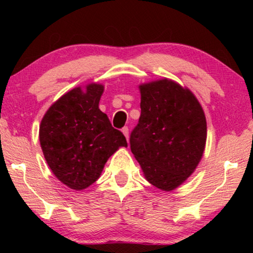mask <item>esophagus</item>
<instances>
[{
  "mask_svg": "<svg viewBox=\"0 0 253 253\" xmlns=\"http://www.w3.org/2000/svg\"><path fill=\"white\" fill-rule=\"evenodd\" d=\"M122 131H123V134L125 135L126 139L128 140V138H129V130H128V127H124L123 129H122Z\"/></svg>",
  "mask_w": 253,
  "mask_h": 253,
  "instance_id": "1",
  "label": "esophagus"
}]
</instances>
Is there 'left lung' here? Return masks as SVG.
Segmentation results:
<instances>
[{"instance_id": "1", "label": "left lung", "mask_w": 253, "mask_h": 253, "mask_svg": "<svg viewBox=\"0 0 253 253\" xmlns=\"http://www.w3.org/2000/svg\"><path fill=\"white\" fill-rule=\"evenodd\" d=\"M140 117L131 153L152 185L172 191L194 172L207 142V119L187 88L169 79L139 85Z\"/></svg>"}]
</instances>
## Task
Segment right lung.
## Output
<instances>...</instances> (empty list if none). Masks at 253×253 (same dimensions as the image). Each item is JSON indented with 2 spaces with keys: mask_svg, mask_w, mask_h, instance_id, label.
I'll use <instances>...</instances> for the list:
<instances>
[{
  "mask_svg": "<svg viewBox=\"0 0 253 253\" xmlns=\"http://www.w3.org/2000/svg\"><path fill=\"white\" fill-rule=\"evenodd\" d=\"M104 85L77 87L54 102L42 118L39 138L50 169L76 191L99 178L108 158L127 147L123 132L99 109Z\"/></svg>",
  "mask_w": 253,
  "mask_h": 253,
  "instance_id": "add662e5",
  "label": "right lung"
}]
</instances>
